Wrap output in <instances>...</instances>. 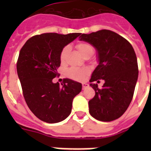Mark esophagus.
Segmentation results:
<instances>
[{
	"instance_id": "34e87169",
	"label": "esophagus",
	"mask_w": 151,
	"mask_h": 151,
	"mask_svg": "<svg viewBox=\"0 0 151 151\" xmlns=\"http://www.w3.org/2000/svg\"><path fill=\"white\" fill-rule=\"evenodd\" d=\"M87 87H88V84L85 83V82L82 83V89H85V88H87Z\"/></svg>"
}]
</instances>
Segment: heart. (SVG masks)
I'll return each mask as SVG.
<instances>
[{"mask_svg":"<svg viewBox=\"0 0 151 151\" xmlns=\"http://www.w3.org/2000/svg\"><path fill=\"white\" fill-rule=\"evenodd\" d=\"M76 47L78 49V52L82 54L83 57L86 55H91L94 48L92 45L87 42H79L76 45ZM69 50V47L66 46L61 50L60 54V60L61 63H64L66 59V56ZM89 73V70L87 68H78V67H72L70 69H67L66 72V74L69 78L74 80H78L82 81L85 78Z\"/></svg>","mask_w":151,"mask_h":151,"instance_id":"heart-1","label":"heart"}]
</instances>
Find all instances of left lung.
<instances>
[{"instance_id":"8db88e82","label":"left lung","mask_w":151,"mask_h":151,"mask_svg":"<svg viewBox=\"0 0 151 151\" xmlns=\"http://www.w3.org/2000/svg\"><path fill=\"white\" fill-rule=\"evenodd\" d=\"M79 39L94 47L98 60L90 79L95 95L88 102L89 113L97 120H115L126 111L132 100L138 77L135 52L125 38L106 29L82 34ZM99 79L105 80L101 89L93 83Z\"/></svg>"}]
</instances>
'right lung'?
I'll list each match as a JSON object with an SVG mask.
<instances>
[{
  "label": "right lung",
  "mask_w": 151,
  "mask_h": 151,
  "mask_svg": "<svg viewBox=\"0 0 151 151\" xmlns=\"http://www.w3.org/2000/svg\"><path fill=\"white\" fill-rule=\"evenodd\" d=\"M81 33H44L29 38L21 48L17 60L18 77L30 110L48 123L64 120L71 113L73 101L82 91V84L65 78L54 83L60 66V54Z\"/></svg>",
  "instance_id": "right-lung-1"
}]
</instances>
